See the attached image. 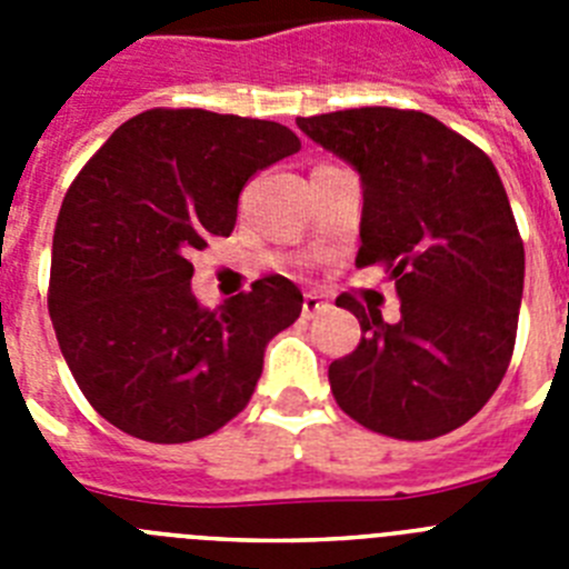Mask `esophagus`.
I'll use <instances>...</instances> for the list:
<instances>
[{
    "label": "esophagus",
    "mask_w": 569,
    "mask_h": 569,
    "mask_svg": "<svg viewBox=\"0 0 569 569\" xmlns=\"http://www.w3.org/2000/svg\"><path fill=\"white\" fill-rule=\"evenodd\" d=\"M330 305L328 301H325V296H319V293H305V305H301V313L308 316H316V313H325V310H328Z\"/></svg>",
    "instance_id": "34e87169"
}]
</instances>
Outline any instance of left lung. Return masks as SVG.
<instances>
[{
	"label": "left lung",
	"mask_w": 569,
	"mask_h": 569,
	"mask_svg": "<svg viewBox=\"0 0 569 569\" xmlns=\"http://www.w3.org/2000/svg\"><path fill=\"white\" fill-rule=\"evenodd\" d=\"M305 133L361 176L356 268L381 264L401 299L396 325L341 293L361 341L330 365L336 405L373 433L427 441L487 405L519 330L525 241L490 156L421 110L299 116Z\"/></svg>",
	"instance_id": "obj_1"
}]
</instances>
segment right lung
<instances>
[{
	"mask_svg": "<svg viewBox=\"0 0 569 569\" xmlns=\"http://www.w3.org/2000/svg\"><path fill=\"white\" fill-rule=\"evenodd\" d=\"M299 148L279 122L150 108L116 128L68 188L50 321L84 399L122 433L184 445L248 407L264 347L305 299L273 273L210 310L190 293V253L230 236L250 176Z\"/></svg>",
	"mask_w": 569,
	"mask_h": 569,
	"instance_id": "obj_1",
	"label": "right lung"
}]
</instances>
